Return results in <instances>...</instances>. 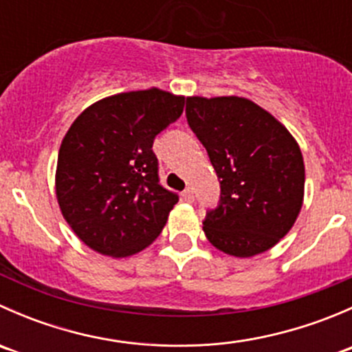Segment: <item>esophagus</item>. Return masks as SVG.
I'll return each mask as SVG.
<instances>
[{"label": "esophagus", "instance_id": "esophagus-1", "mask_svg": "<svg viewBox=\"0 0 352 352\" xmlns=\"http://www.w3.org/2000/svg\"><path fill=\"white\" fill-rule=\"evenodd\" d=\"M182 197L186 199L187 202L194 201V190H192V187H187V189L182 192Z\"/></svg>", "mask_w": 352, "mask_h": 352}]
</instances>
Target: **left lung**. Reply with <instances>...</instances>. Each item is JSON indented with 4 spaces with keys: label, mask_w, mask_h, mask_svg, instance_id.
I'll return each mask as SVG.
<instances>
[{
    "label": "left lung",
    "mask_w": 352,
    "mask_h": 352,
    "mask_svg": "<svg viewBox=\"0 0 352 352\" xmlns=\"http://www.w3.org/2000/svg\"><path fill=\"white\" fill-rule=\"evenodd\" d=\"M186 116L221 186L219 206L202 226L206 239L240 258L272 248L303 206L305 163L296 140L243 97H187Z\"/></svg>",
    "instance_id": "obj_1"
}]
</instances>
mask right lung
<instances>
[{
  "label": "right lung",
  "instance_id": "1",
  "mask_svg": "<svg viewBox=\"0 0 352 352\" xmlns=\"http://www.w3.org/2000/svg\"><path fill=\"white\" fill-rule=\"evenodd\" d=\"M186 97L148 88L87 107L63 138L56 197L74 235L113 258L144 250L179 196L158 180L153 140L184 112Z\"/></svg>",
  "mask_w": 352,
  "mask_h": 352
}]
</instances>
